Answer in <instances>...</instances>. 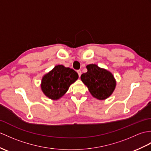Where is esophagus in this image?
I'll use <instances>...</instances> for the list:
<instances>
[{
  "instance_id": "1",
  "label": "esophagus",
  "mask_w": 151,
  "mask_h": 151,
  "mask_svg": "<svg viewBox=\"0 0 151 151\" xmlns=\"http://www.w3.org/2000/svg\"><path fill=\"white\" fill-rule=\"evenodd\" d=\"M77 73H78V76H79V77H80V76H81L82 72H81V71H80V70H78V71H77Z\"/></svg>"
}]
</instances>
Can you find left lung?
Instances as JSON below:
<instances>
[{
	"label": "left lung",
	"mask_w": 151,
	"mask_h": 151,
	"mask_svg": "<svg viewBox=\"0 0 151 151\" xmlns=\"http://www.w3.org/2000/svg\"><path fill=\"white\" fill-rule=\"evenodd\" d=\"M86 68L87 72L83 73L80 78L92 96L99 100L109 97L116 84L113 74L96 64L87 65Z\"/></svg>",
	"instance_id": "8db88e82"
}]
</instances>
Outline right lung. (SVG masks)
Listing matches in <instances>:
<instances>
[{
  "instance_id": "1",
  "label": "right lung",
  "mask_w": 151,
  "mask_h": 151,
  "mask_svg": "<svg viewBox=\"0 0 151 151\" xmlns=\"http://www.w3.org/2000/svg\"><path fill=\"white\" fill-rule=\"evenodd\" d=\"M78 78V73L73 69L62 65H56L43 76L41 89L49 99L57 100L64 95L71 84Z\"/></svg>"
}]
</instances>
